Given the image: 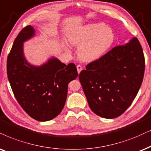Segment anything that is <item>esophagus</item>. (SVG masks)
Masks as SVG:
<instances>
[{
    "instance_id": "1",
    "label": "esophagus",
    "mask_w": 151,
    "mask_h": 151,
    "mask_svg": "<svg viewBox=\"0 0 151 151\" xmlns=\"http://www.w3.org/2000/svg\"><path fill=\"white\" fill-rule=\"evenodd\" d=\"M77 72H78V74H79L81 71L83 69V68H82V66L81 65H77Z\"/></svg>"
}]
</instances>
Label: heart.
<instances>
[{"label":"heart","instance_id":"obj_1","mask_svg":"<svg viewBox=\"0 0 151 151\" xmlns=\"http://www.w3.org/2000/svg\"><path fill=\"white\" fill-rule=\"evenodd\" d=\"M115 40L112 28L102 23L86 25L72 32L69 41L79 45L78 56L83 61H93L101 58L111 48Z\"/></svg>","mask_w":151,"mask_h":151}]
</instances>
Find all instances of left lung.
<instances>
[{
    "mask_svg": "<svg viewBox=\"0 0 151 151\" xmlns=\"http://www.w3.org/2000/svg\"><path fill=\"white\" fill-rule=\"evenodd\" d=\"M144 70V52L137 37L88 64L79 78L91 109L109 119L121 116L137 96Z\"/></svg>",
    "mask_w": 151,
    "mask_h": 151,
    "instance_id": "8db88e82",
    "label": "left lung"
}]
</instances>
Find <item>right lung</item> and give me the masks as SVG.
I'll return each mask as SVG.
<instances>
[{"label":"right lung","instance_id":"right-lung-1","mask_svg":"<svg viewBox=\"0 0 151 151\" xmlns=\"http://www.w3.org/2000/svg\"><path fill=\"white\" fill-rule=\"evenodd\" d=\"M35 35L31 26L23 28L13 43L7 60V74L15 98L25 111L39 121H50L64 107L68 83L77 77L74 63L68 65L56 58L40 66L30 64L23 44Z\"/></svg>","mask_w":151,"mask_h":151}]
</instances>
